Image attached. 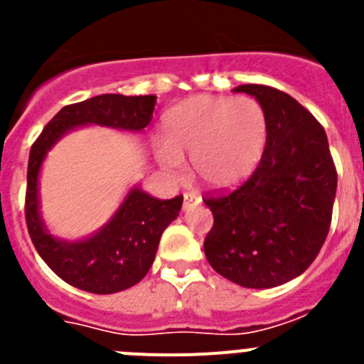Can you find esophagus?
Masks as SVG:
<instances>
[{
    "mask_svg": "<svg viewBox=\"0 0 364 364\" xmlns=\"http://www.w3.org/2000/svg\"><path fill=\"white\" fill-rule=\"evenodd\" d=\"M198 204H200V198H198L195 193H186L184 205H182V208H184V211L191 210V208H195V205H198Z\"/></svg>",
    "mask_w": 364,
    "mask_h": 364,
    "instance_id": "34e87169",
    "label": "esophagus"
}]
</instances>
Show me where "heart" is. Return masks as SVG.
<instances>
[{
  "label": "heart",
  "instance_id": "heart-1",
  "mask_svg": "<svg viewBox=\"0 0 364 364\" xmlns=\"http://www.w3.org/2000/svg\"><path fill=\"white\" fill-rule=\"evenodd\" d=\"M162 131L156 160L166 173L178 178L182 160L191 159L195 178L213 191L242 184L268 138L264 109L252 96H191L164 114Z\"/></svg>",
  "mask_w": 364,
  "mask_h": 364
}]
</instances>
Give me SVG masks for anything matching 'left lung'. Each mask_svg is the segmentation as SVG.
Wrapping results in <instances>:
<instances>
[{
    "mask_svg": "<svg viewBox=\"0 0 364 364\" xmlns=\"http://www.w3.org/2000/svg\"><path fill=\"white\" fill-rule=\"evenodd\" d=\"M262 105L268 138L253 175L230 195L205 198L213 228L208 262L244 288H275L319 255L332 222L337 173L328 138L308 109L266 85L235 87Z\"/></svg>",
    "mask_w": 364,
    "mask_h": 364,
    "instance_id": "left-lung-1",
    "label": "left lung"
}]
</instances>
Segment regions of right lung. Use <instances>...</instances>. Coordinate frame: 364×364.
<instances>
[{"label": "right lung", "instance_id": "add662e5", "mask_svg": "<svg viewBox=\"0 0 364 364\" xmlns=\"http://www.w3.org/2000/svg\"><path fill=\"white\" fill-rule=\"evenodd\" d=\"M156 96L100 95L65 105L45 125L31 149L27 169L25 218L32 244L58 277L89 294H117L146 277L160 237L182 208V197L159 200L133 186L104 226L78 240L54 237L41 217L40 173L47 153L70 131L102 125L142 133L153 118Z\"/></svg>", "mask_w": 364, "mask_h": 364}]
</instances>
